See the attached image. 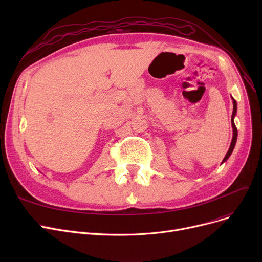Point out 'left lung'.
<instances>
[{
    "instance_id": "1",
    "label": "left lung",
    "mask_w": 262,
    "mask_h": 262,
    "mask_svg": "<svg viewBox=\"0 0 262 262\" xmlns=\"http://www.w3.org/2000/svg\"><path fill=\"white\" fill-rule=\"evenodd\" d=\"M232 103H233V110H232V116H231V126H232L233 135H232V140H231V143H230L229 149H228L227 154L225 155V157H224V159H223L222 163H223V162H225V161H226V160L229 158V156H230V155H231V153H232L233 148H235L236 142H237V136H238V132H237V127H236V125H235V122H233V118H235V116H236V113H237V102L235 101V99H232Z\"/></svg>"
}]
</instances>
